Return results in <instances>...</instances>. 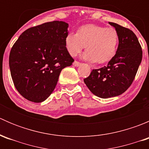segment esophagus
<instances>
[{"instance_id": "esophagus-1", "label": "esophagus", "mask_w": 149, "mask_h": 149, "mask_svg": "<svg viewBox=\"0 0 149 149\" xmlns=\"http://www.w3.org/2000/svg\"><path fill=\"white\" fill-rule=\"evenodd\" d=\"M80 63L79 62H78V61H75L74 62H73V65H74V66H76V67H78V66H79L80 65Z\"/></svg>"}]
</instances>
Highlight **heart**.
<instances>
[{"mask_svg": "<svg viewBox=\"0 0 149 149\" xmlns=\"http://www.w3.org/2000/svg\"><path fill=\"white\" fill-rule=\"evenodd\" d=\"M118 42L119 37L115 29L96 24L81 26L76 34L70 32L65 38V47L71 56H76L86 46L87 50L83 58L99 63L107 62L115 56Z\"/></svg>", "mask_w": 149, "mask_h": 149, "instance_id": "obj_1", "label": "heart"}]
</instances>
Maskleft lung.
I'll use <instances>...</instances> for the list:
<instances>
[{"label": "left lung", "instance_id": "1", "mask_svg": "<svg viewBox=\"0 0 149 149\" xmlns=\"http://www.w3.org/2000/svg\"><path fill=\"white\" fill-rule=\"evenodd\" d=\"M119 37L115 56L107 65L94 69L84 79L88 89L97 97L107 99L117 97L130 86L142 61V48L136 34L129 29L109 22Z\"/></svg>", "mask_w": 149, "mask_h": 149}]
</instances>
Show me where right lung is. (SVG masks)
<instances>
[{
    "instance_id": "obj_1",
    "label": "right lung",
    "mask_w": 149,
    "mask_h": 149,
    "mask_svg": "<svg viewBox=\"0 0 149 149\" xmlns=\"http://www.w3.org/2000/svg\"><path fill=\"white\" fill-rule=\"evenodd\" d=\"M68 24L53 21L24 31L9 55L12 80L19 94L29 101L42 102L55 89L62 69L74 61L65 38Z\"/></svg>"
}]
</instances>
